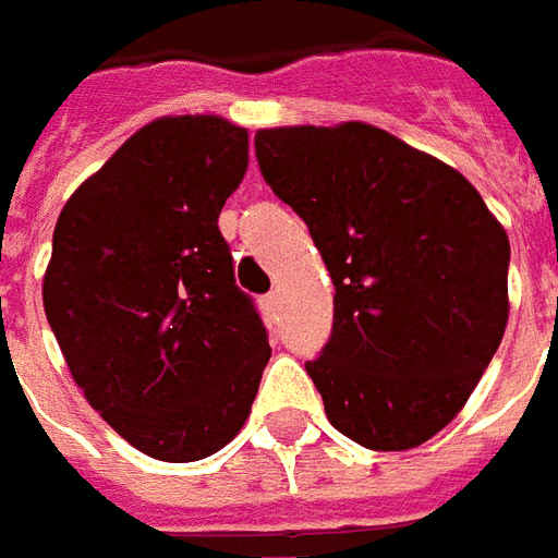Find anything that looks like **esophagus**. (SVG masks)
Instances as JSON below:
<instances>
[{
	"label": "esophagus",
	"mask_w": 558,
	"mask_h": 558,
	"mask_svg": "<svg viewBox=\"0 0 558 558\" xmlns=\"http://www.w3.org/2000/svg\"><path fill=\"white\" fill-rule=\"evenodd\" d=\"M263 307H266V314L271 316V319H278V314H280V295H278V292H268L266 299H263Z\"/></svg>",
	"instance_id": "obj_1"
}]
</instances>
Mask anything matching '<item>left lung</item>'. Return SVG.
<instances>
[{
  "label": "left lung",
  "instance_id": "8db88e82",
  "mask_svg": "<svg viewBox=\"0 0 558 558\" xmlns=\"http://www.w3.org/2000/svg\"><path fill=\"white\" fill-rule=\"evenodd\" d=\"M254 146L335 283L331 338L304 364L328 421L374 451L427 442L502 343V223L454 167L383 128H263Z\"/></svg>",
  "mask_w": 558,
  "mask_h": 558
}]
</instances>
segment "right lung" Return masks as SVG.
<instances>
[{"label": "right lung", "instance_id": "add662e5", "mask_svg": "<svg viewBox=\"0 0 558 558\" xmlns=\"http://www.w3.org/2000/svg\"><path fill=\"white\" fill-rule=\"evenodd\" d=\"M247 131L163 116L71 194L44 314L92 410L143 454L191 463L242 430L271 347L218 230Z\"/></svg>", "mask_w": 558, "mask_h": 558}]
</instances>
